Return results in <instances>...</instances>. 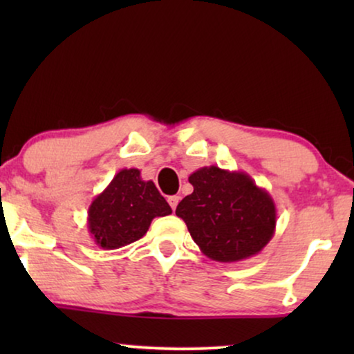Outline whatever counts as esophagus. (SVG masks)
Instances as JSON below:
<instances>
[{
  "label": "esophagus",
  "mask_w": 354,
  "mask_h": 354,
  "mask_svg": "<svg viewBox=\"0 0 354 354\" xmlns=\"http://www.w3.org/2000/svg\"><path fill=\"white\" fill-rule=\"evenodd\" d=\"M178 200H180V196H177V195H174V196H169V198H167L169 205H171V207H172L174 211H176V207H177V205H178Z\"/></svg>",
  "instance_id": "1"
}]
</instances>
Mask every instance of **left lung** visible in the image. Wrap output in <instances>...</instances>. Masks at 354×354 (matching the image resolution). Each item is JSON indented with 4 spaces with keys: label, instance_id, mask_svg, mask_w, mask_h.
Instances as JSON below:
<instances>
[{
    "label": "left lung",
    "instance_id": "1",
    "mask_svg": "<svg viewBox=\"0 0 354 354\" xmlns=\"http://www.w3.org/2000/svg\"><path fill=\"white\" fill-rule=\"evenodd\" d=\"M193 193L178 203L201 253L219 263H236L263 251L274 236L277 209L272 196L246 172L201 167L188 177Z\"/></svg>",
    "mask_w": 354,
    "mask_h": 354
}]
</instances>
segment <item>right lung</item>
<instances>
[{"mask_svg":"<svg viewBox=\"0 0 354 354\" xmlns=\"http://www.w3.org/2000/svg\"><path fill=\"white\" fill-rule=\"evenodd\" d=\"M171 206L153 180L138 169H122L88 207V232L100 248L118 250L142 239L154 217L169 216Z\"/></svg>","mask_w":354,"mask_h":354,"instance_id":"1","label":"right lung"}]
</instances>
